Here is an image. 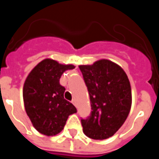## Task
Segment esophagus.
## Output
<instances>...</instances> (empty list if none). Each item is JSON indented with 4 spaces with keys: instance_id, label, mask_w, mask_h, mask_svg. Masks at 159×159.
Segmentation results:
<instances>
[{
    "instance_id": "34e87169",
    "label": "esophagus",
    "mask_w": 159,
    "mask_h": 159,
    "mask_svg": "<svg viewBox=\"0 0 159 159\" xmlns=\"http://www.w3.org/2000/svg\"><path fill=\"white\" fill-rule=\"evenodd\" d=\"M72 104L75 106V107H76V100H72Z\"/></svg>"
}]
</instances>
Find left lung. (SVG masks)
I'll return each mask as SVG.
<instances>
[{
    "label": "left lung",
    "mask_w": 159,
    "mask_h": 159,
    "mask_svg": "<svg viewBox=\"0 0 159 159\" xmlns=\"http://www.w3.org/2000/svg\"><path fill=\"white\" fill-rule=\"evenodd\" d=\"M89 93L91 114L81 119L83 133L93 140L111 137L122 127L131 108L129 80L123 68L108 59L79 66Z\"/></svg>",
    "instance_id": "8db88e82"
}]
</instances>
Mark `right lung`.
<instances>
[{
	"label": "right lung",
	"instance_id": "add662e5",
	"mask_svg": "<svg viewBox=\"0 0 159 159\" xmlns=\"http://www.w3.org/2000/svg\"><path fill=\"white\" fill-rule=\"evenodd\" d=\"M75 68L52 59L38 63L26 77L23 88L25 108L33 126L39 133L52 136L60 133L76 107L65 100L66 89L59 84L62 74Z\"/></svg>",
	"mask_w": 159,
	"mask_h": 159
}]
</instances>
